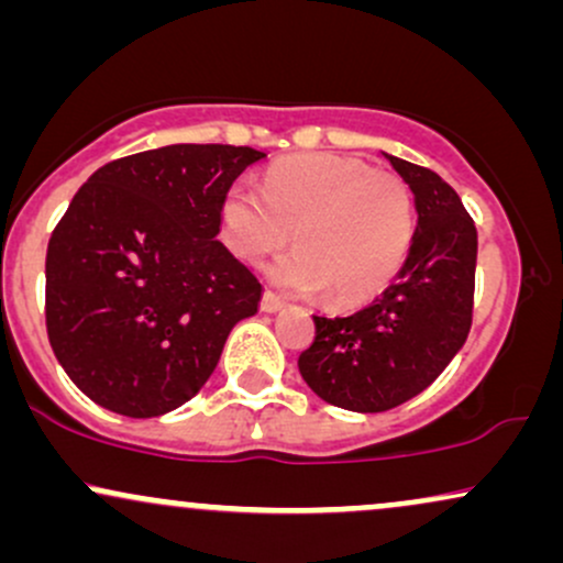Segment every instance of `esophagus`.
Listing matches in <instances>:
<instances>
[{
	"label": "esophagus",
	"instance_id": "obj_1",
	"mask_svg": "<svg viewBox=\"0 0 563 563\" xmlns=\"http://www.w3.org/2000/svg\"><path fill=\"white\" fill-rule=\"evenodd\" d=\"M283 307V299L275 294V290H264L262 296V309L264 312H277Z\"/></svg>",
	"mask_w": 563,
	"mask_h": 563
}]
</instances>
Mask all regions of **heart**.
I'll list each match as a JSON object with an SVG mask.
<instances>
[{"label":"heart","mask_w":563,"mask_h":563,"mask_svg":"<svg viewBox=\"0 0 563 563\" xmlns=\"http://www.w3.org/2000/svg\"><path fill=\"white\" fill-rule=\"evenodd\" d=\"M416 224V198L399 174L331 153L280 161L262 190L232 185L222 200V235L238 260L260 264L294 232L296 251L275 264L273 280L296 294L325 288L335 303L389 286Z\"/></svg>","instance_id":"heart-1"}]
</instances>
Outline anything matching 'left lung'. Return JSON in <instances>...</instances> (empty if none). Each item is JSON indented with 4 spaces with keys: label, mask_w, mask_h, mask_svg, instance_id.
<instances>
[{
    "label": "left lung",
    "mask_w": 563,
    "mask_h": 563,
    "mask_svg": "<svg viewBox=\"0 0 563 563\" xmlns=\"http://www.w3.org/2000/svg\"><path fill=\"white\" fill-rule=\"evenodd\" d=\"M416 192L410 254L376 301L346 318H314L299 371L320 399L384 412L407 402L450 365L474 320L476 228L457 192L426 166L386 156Z\"/></svg>",
    "instance_id": "left-lung-1"
}]
</instances>
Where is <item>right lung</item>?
Here are the masks:
<instances>
[{
  "instance_id": "1",
  "label": "right lung",
  "mask_w": 563,
  "mask_h": 563,
  "mask_svg": "<svg viewBox=\"0 0 563 563\" xmlns=\"http://www.w3.org/2000/svg\"><path fill=\"white\" fill-rule=\"evenodd\" d=\"M264 153L166 145L79 187L47 245L44 320L57 363L97 405L153 418L196 397L260 277L217 241L222 200Z\"/></svg>"
}]
</instances>
